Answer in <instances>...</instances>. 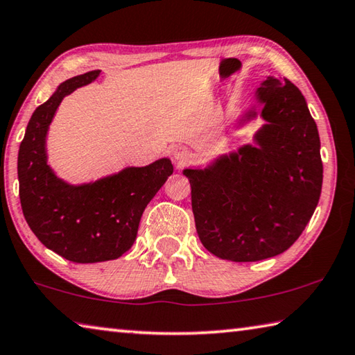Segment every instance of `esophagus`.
<instances>
[{
	"instance_id": "esophagus-1",
	"label": "esophagus",
	"mask_w": 355,
	"mask_h": 355,
	"mask_svg": "<svg viewBox=\"0 0 355 355\" xmlns=\"http://www.w3.org/2000/svg\"><path fill=\"white\" fill-rule=\"evenodd\" d=\"M172 155H173V158H175L178 163H184V161H188L189 159V150L186 149V147H183V146H177L175 149L172 150Z\"/></svg>"
}]
</instances>
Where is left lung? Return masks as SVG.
Segmentation results:
<instances>
[{"mask_svg":"<svg viewBox=\"0 0 355 355\" xmlns=\"http://www.w3.org/2000/svg\"><path fill=\"white\" fill-rule=\"evenodd\" d=\"M268 124L257 147L186 169L200 242L220 259L254 262L281 254L311 220L321 194L320 137L304 96L288 79L257 89Z\"/></svg>","mask_w":355,"mask_h":355,"instance_id":"obj_1","label":"left lung"}]
</instances>
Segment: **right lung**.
<instances>
[{"label": "right lung", "mask_w": 355, "mask_h": 355, "mask_svg": "<svg viewBox=\"0 0 355 355\" xmlns=\"http://www.w3.org/2000/svg\"><path fill=\"white\" fill-rule=\"evenodd\" d=\"M101 71L71 77L35 108L18 152L20 202L38 241L65 259L93 263L116 259L137 239L147 203L172 175L167 158L146 167H128L93 184L69 186L46 164L44 139L62 99L87 85Z\"/></svg>", "instance_id": "1"}]
</instances>
